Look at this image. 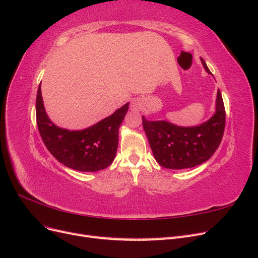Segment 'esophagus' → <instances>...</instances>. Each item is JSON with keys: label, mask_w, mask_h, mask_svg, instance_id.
<instances>
[{"label": "esophagus", "mask_w": 258, "mask_h": 258, "mask_svg": "<svg viewBox=\"0 0 258 258\" xmlns=\"http://www.w3.org/2000/svg\"><path fill=\"white\" fill-rule=\"evenodd\" d=\"M141 107V102H140V100L135 99L134 101L131 102V108H134V110H139V108Z\"/></svg>", "instance_id": "esophagus-1"}]
</instances>
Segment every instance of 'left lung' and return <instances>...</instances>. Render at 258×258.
I'll use <instances>...</instances> for the list:
<instances>
[{"label": "left lung", "instance_id": "1", "mask_svg": "<svg viewBox=\"0 0 258 258\" xmlns=\"http://www.w3.org/2000/svg\"><path fill=\"white\" fill-rule=\"evenodd\" d=\"M200 59L207 73L212 75L205 60ZM225 119L220 89L214 114L197 126L183 127L167 120H147L142 116L143 128L156 161L163 168L174 170L192 168L209 160L221 144Z\"/></svg>", "mask_w": 258, "mask_h": 258}]
</instances>
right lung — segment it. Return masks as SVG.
<instances>
[{"label": "right lung", "instance_id": "add662e5", "mask_svg": "<svg viewBox=\"0 0 258 258\" xmlns=\"http://www.w3.org/2000/svg\"><path fill=\"white\" fill-rule=\"evenodd\" d=\"M36 122L43 142L62 165L83 172H97L112 165L118 147V130L129 103L111 116L82 130L56 126L45 111L41 85L36 96Z\"/></svg>", "mask_w": 258, "mask_h": 258}]
</instances>
